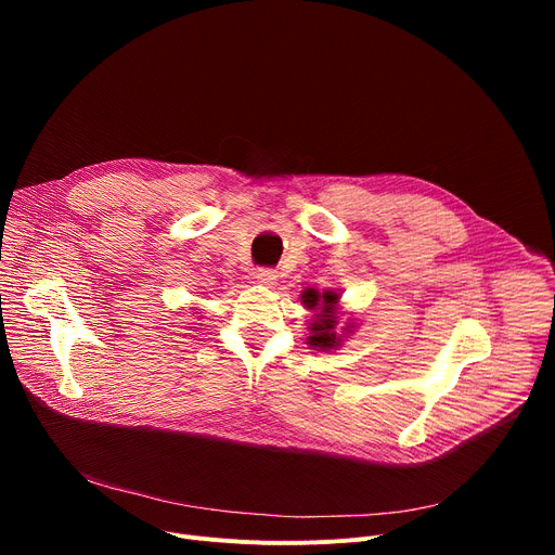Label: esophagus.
Segmentation results:
<instances>
[{
  "instance_id": "34e87169",
  "label": "esophagus",
  "mask_w": 555,
  "mask_h": 555,
  "mask_svg": "<svg viewBox=\"0 0 555 555\" xmlns=\"http://www.w3.org/2000/svg\"><path fill=\"white\" fill-rule=\"evenodd\" d=\"M256 281L262 285H274L276 283V272L270 268H260L256 270Z\"/></svg>"
}]
</instances>
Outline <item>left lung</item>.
<instances>
[{"instance_id": "8db88e82", "label": "left lung", "mask_w": 555, "mask_h": 555, "mask_svg": "<svg viewBox=\"0 0 555 555\" xmlns=\"http://www.w3.org/2000/svg\"><path fill=\"white\" fill-rule=\"evenodd\" d=\"M304 306L306 308H312V310H319L314 317L317 322L312 324V335L308 337L310 346H317V348H333V346H339V337L335 335V306L339 301L337 293H322L319 295L317 289H306L304 297H301Z\"/></svg>"}]
</instances>
